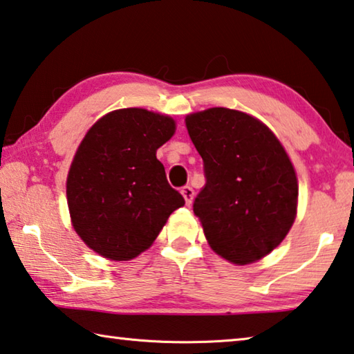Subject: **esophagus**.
Segmentation results:
<instances>
[{"mask_svg": "<svg viewBox=\"0 0 354 354\" xmlns=\"http://www.w3.org/2000/svg\"><path fill=\"white\" fill-rule=\"evenodd\" d=\"M181 194H183V197H184V200H186V205L189 206L190 203H192V200H194V189L190 187V186H184L183 189H181Z\"/></svg>", "mask_w": 354, "mask_h": 354, "instance_id": "esophagus-1", "label": "esophagus"}]
</instances>
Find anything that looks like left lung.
<instances>
[{
	"mask_svg": "<svg viewBox=\"0 0 354 354\" xmlns=\"http://www.w3.org/2000/svg\"><path fill=\"white\" fill-rule=\"evenodd\" d=\"M186 126L203 159L205 187L194 200L212 250L252 263L282 243L295 222L298 181L276 136L255 118L216 106Z\"/></svg>",
	"mask_w": 354,
	"mask_h": 354,
	"instance_id": "1",
	"label": "left lung"
}]
</instances>
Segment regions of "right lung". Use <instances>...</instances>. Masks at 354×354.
<instances>
[{"instance_id": "1", "label": "right lung", "mask_w": 354, "mask_h": 354, "mask_svg": "<svg viewBox=\"0 0 354 354\" xmlns=\"http://www.w3.org/2000/svg\"><path fill=\"white\" fill-rule=\"evenodd\" d=\"M173 133L171 118L143 109L115 110L89 129L67 176L72 223L89 249L136 258L184 205L156 157Z\"/></svg>"}]
</instances>
